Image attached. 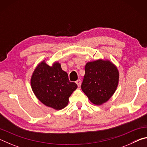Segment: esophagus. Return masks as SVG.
I'll list each match as a JSON object with an SVG mask.
<instances>
[{
    "label": "esophagus",
    "instance_id": "obj_1",
    "mask_svg": "<svg viewBox=\"0 0 147 147\" xmlns=\"http://www.w3.org/2000/svg\"><path fill=\"white\" fill-rule=\"evenodd\" d=\"M76 83L77 85H78V87H80V86H81L82 82H81L80 80H76Z\"/></svg>",
    "mask_w": 147,
    "mask_h": 147
}]
</instances>
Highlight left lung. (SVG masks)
Instances as JSON below:
<instances>
[{
    "instance_id": "left-lung-1",
    "label": "left lung",
    "mask_w": 147,
    "mask_h": 147,
    "mask_svg": "<svg viewBox=\"0 0 147 147\" xmlns=\"http://www.w3.org/2000/svg\"><path fill=\"white\" fill-rule=\"evenodd\" d=\"M119 72L108 59L89 61L85 66L82 90L94 105H102L109 100L117 88Z\"/></svg>"
}]
</instances>
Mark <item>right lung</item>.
Wrapping results in <instances>:
<instances>
[{
  "mask_svg": "<svg viewBox=\"0 0 147 147\" xmlns=\"http://www.w3.org/2000/svg\"><path fill=\"white\" fill-rule=\"evenodd\" d=\"M45 59L35 68L30 79L31 88L41 103L59 110L67 106L69 96L78 86L69 81L67 73L62 70L58 61L50 66Z\"/></svg>",
  "mask_w": 147,
  "mask_h": 147,
  "instance_id": "1",
  "label": "right lung"
}]
</instances>
